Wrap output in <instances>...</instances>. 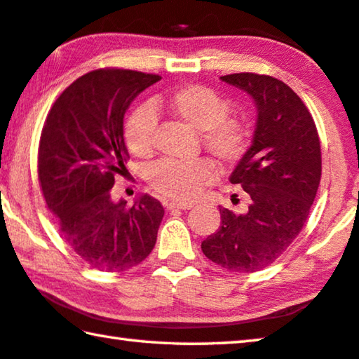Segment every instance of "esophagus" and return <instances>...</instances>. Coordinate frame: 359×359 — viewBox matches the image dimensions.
<instances>
[{
	"label": "esophagus",
	"instance_id": "1",
	"mask_svg": "<svg viewBox=\"0 0 359 359\" xmlns=\"http://www.w3.org/2000/svg\"><path fill=\"white\" fill-rule=\"evenodd\" d=\"M165 204V208L168 209V210H172V209H180V210H188V209H191L193 205L191 204H187V203H163Z\"/></svg>",
	"mask_w": 359,
	"mask_h": 359
}]
</instances>
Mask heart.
Segmentation results:
<instances>
[{"label":"heart","mask_w":359,"mask_h":359,"mask_svg":"<svg viewBox=\"0 0 359 359\" xmlns=\"http://www.w3.org/2000/svg\"><path fill=\"white\" fill-rule=\"evenodd\" d=\"M166 114L198 131L203 149L223 168L234 166L248 147V125L244 117L229 112V102L204 85H184L171 93L155 96L149 107L136 109L125 123V142L137 158H147L155 149L156 115ZM212 163L198 160L158 161L149 169V184L172 201H191L210 184Z\"/></svg>","instance_id":"b5f03b06"}]
</instances>
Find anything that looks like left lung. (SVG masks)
I'll return each instance as SVG.
<instances>
[{
    "instance_id": "left-lung-1",
    "label": "left lung",
    "mask_w": 359,
    "mask_h": 359,
    "mask_svg": "<svg viewBox=\"0 0 359 359\" xmlns=\"http://www.w3.org/2000/svg\"><path fill=\"white\" fill-rule=\"evenodd\" d=\"M258 107L252 147L231 174L250 198L245 214L220 208L222 224L203 253L233 272H255L287 250L307 222L321 177L317 126L302 100L278 79L255 72L222 76Z\"/></svg>"
}]
</instances>
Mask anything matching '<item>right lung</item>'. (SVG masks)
<instances>
[{
	"mask_svg": "<svg viewBox=\"0 0 359 359\" xmlns=\"http://www.w3.org/2000/svg\"><path fill=\"white\" fill-rule=\"evenodd\" d=\"M158 74L102 68L76 79L42 126L38 179L62 238L93 269L123 272L154 250L165 209L142 194L114 203L115 175L126 171L123 117Z\"/></svg>",
	"mask_w": 359,
	"mask_h": 359,
	"instance_id": "obj_1",
	"label": "right lung"
}]
</instances>
